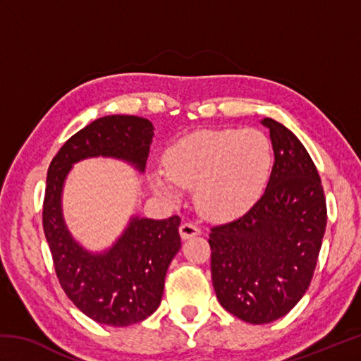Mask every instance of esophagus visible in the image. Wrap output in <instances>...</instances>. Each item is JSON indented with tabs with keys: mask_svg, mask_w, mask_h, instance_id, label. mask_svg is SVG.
<instances>
[{
	"mask_svg": "<svg viewBox=\"0 0 361 361\" xmlns=\"http://www.w3.org/2000/svg\"><path fill=\"white\" fill-rule=\"evenodd\" d=\"M200 234V228H198L195 224H190V221H186V224H183L180 226V235L183 239H190V237L198 235Z\"/></svg>",
	"mask_w": 361,
	"mask_h": 361,
	"instance_id": "obj_1",
	"label": "esophagus"
}]
</instances>
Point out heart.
<instances>
[{"mask_svg":"<svg viewBox=\"0 0 361 361\" xmlns=\"http://www.w3.org/2000/svg\"><path fill=\"white\" fill-rule=\"evenodd\" d=\"M164 173L153 172L152 186L175 195L176 186L195 188L198 206L212 217L247 212L264 194L273 167V147L257 128L203 130L172 144Z\"/></svg>","mask_w":361,"mask_h":361,"instance_id":"obj_1","label":"heart"}]
</instances>
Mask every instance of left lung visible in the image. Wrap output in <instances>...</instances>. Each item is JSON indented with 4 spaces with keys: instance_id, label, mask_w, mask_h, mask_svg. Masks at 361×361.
Returning <instances> with one entry per match:
<instances>
[{
    "instance_id": "left-lung-1",
    "label": "left lung",
    "mask_w": 361,
    "mask_h": 361,
    "mask_svg": "<svg viewBox=\"0 0 361 361\" xmlns=\"http://www.w3.org/2000/svg\"><path fill=\"white\" fill-rule=\"evenodd\" d=\"M274 163L262 197L240 219L211 228L212 286L221 307L267 324L309 288L327 224L324 190L301 141L274 119Z\"/></svg>"
}]
</instances>
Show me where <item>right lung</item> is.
I'll use <instances>...</instances> for the list:
<instances>
[{
  "label": "right lung",
  "mask_w": 361,
  "mask_h": 361,
  "mask_svg": "<svg viewBox=\"0 0 361 361\" xmlns=\"http://www.w3.org/2000/svg\"><path fill=\"white\" fill-rule=\"evenodd\" d=\"M152 137L149 119L126 114L99 118L73 135L48 169L43 229L59 282L75 307L101 324L130 326L158 309L169 264L181 247V219L135 216L111 248L91 252L66 228L63 185L73 164L85 158H118L144 172Z\"/></svg>",
  "instance_id": "right-lung-1"
}]
</instances>
